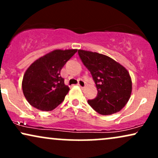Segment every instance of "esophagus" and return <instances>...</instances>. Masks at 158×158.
I'll list each match as a JSON object with an SVG mask.
<instances>
[{
	"mask_svg": "<svg viewBox=\"0 0 158 158\" xmlns=\"http://www.w3.org/2000/svg\"><path fill=\"white\" fill-rule=\"evenodd\" d=\"M77 85H79V87H81V88H84V87L85 86V82L83 80L80 79V80H79V81H78Z\"/></svg>",
	"mask_w": 158,
	"mask_h": 158,
	"instance_id": "obj_1",
	"label": "esophagus"
}]
</instances>
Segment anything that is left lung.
<instances>
[{
  "mask_svg": "<svg viewBox=\"0 0 158 158\" xmlns=\"http://www.w3.org/2000/svg\"><path fill=\"white\" fill-rule=\"evenodd\" d=\"M78 54L97 86V96L88 100V104L102 115L120 110L131 93L132 83L128 70L111 58L98 52L79 50Z\"/></svg>",
  "mask_w": 158,
  "mask_h": 158,
  "instance_id": "8db88e82",
  "label": "left lung"
}]
</instances>
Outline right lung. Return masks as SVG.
<instances>
[{
    "instance_id": "1",
    "label": "right lung",
    "mask_w": 158,
    "mask_h": 158,
    "mask_svg": "<svg viewBox=\"0 0 158 158\" xmlns=\"http://www.w3.org/2000/svg\"><path fill=\"white\" fill-rule=\"evenodd\" d=\"M77 50H56L39 58L29 67L22 81L28 102L41 110H53L62 102L68 86L61 77V70Z\"/></svg>"
}]
</instances>
